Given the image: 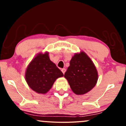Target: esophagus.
<instances>
[{"mask_svg": "<svg viewBox=\"0 0 126 126\" xmlns=\"http://www.w3.org/2000/svg\"><path fill=\"white\" fill-rule=\"evenodd\" d=\"M61 70H62V72H63V74H64L65 72H66V69H64V68H63V69H62Z\"/></svg>", "mask_w": 126, "mask_h": 126, "instance_id": "34e87169", "label": "esophagus"}]
</instances>
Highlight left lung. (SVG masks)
Returning <instances> with one entry per match:
<instances>
[{"instance_id":"obj_1","label":"left lung","mask_w":126,"mask_h":126,"mask_svg":"<svg viewBox=\"0 0 126 126\" xmlns=\"http://www.w3.org/2000/svg\"><path fill=\"white\" fill-rule=\"evenodd\" d=\"M72 91L77 95H83L91 91L98 80V73L94 64L84 52L75 54L65 72Z\"/></svg>"}]
</instances>
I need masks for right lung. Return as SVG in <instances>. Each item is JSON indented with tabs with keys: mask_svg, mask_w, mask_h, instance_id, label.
<instances>
[{
	"mask_svg": "<svg viewBox=\"0 0 126 126\" xmlns=\"http://www.w3.org/2000/svg\"><path fill=\"white\" fill-rule=\"evenodd\" d=\"M63 73L50 60L48 53L38 54L28 65L26 70V81L32 90L46 94L51 89L55 80Z\"/></svg>",
	"mask_w": 126,
	"mask_h": 126,
	"instance_id": "obj_1",
	"label": "right lung"
}]
</instances>
